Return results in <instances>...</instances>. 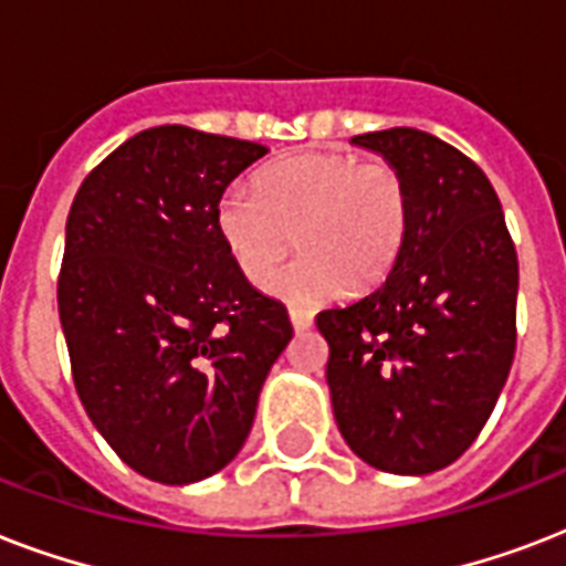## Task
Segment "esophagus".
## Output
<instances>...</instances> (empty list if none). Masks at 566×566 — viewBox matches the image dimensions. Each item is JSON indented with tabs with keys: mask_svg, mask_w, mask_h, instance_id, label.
<instances>
[{
	"mask_svg": "<svg viewBox=\"0 0 566 566\" xmlns=\"http://www.w3.org/2000/svg\"><path fill=\"white\" fill-rule=\"evenodd\" d=\"M291 323L296 332H305V328L314 326V314L305 308H291Z\"/></svg>",
	"mask_w": 566,
	"mask_h": 566,
	"instance_id": "obj_1",
	"label": "esophagus"
}]
</instances>
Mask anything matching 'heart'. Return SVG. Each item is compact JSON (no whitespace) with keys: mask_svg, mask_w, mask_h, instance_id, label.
<instances>
[{"mask_svg":"<svg viewBox=\"0 0 566 566\" xmlns=\"http://www.w3.org/2000/svg\"><path fill=\"white\" fill-rule=\"evenodd\" d=\"M408 222L411 196L399 167L353 153L287 155L258 170L252 190L234 188L217 202V234L249 284L273 279L297 234L303 255L270 291L300 305L385 282Z\"/></svg>","mask_w":566,"mask_h":566,"instance_id":"heart-1","label":"heart"}]
</instances>
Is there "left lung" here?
Wrapping results in <instances>:
<instances>
[{
	"label": "left lung",
	"mask_w": 566,
	"mask_h": 566,
	"mask_svg": "<svg viewBox=\"0 0 566 566\" xmlns=\"http://www.w3.org/2000/svg\"><path fill=\"white\" fill-rule=\"evenodd\" d=\"M405 176L411 222L381 287L319 311L326 378L346 443L396 475L464 455L517 349V249L500 196L455 146L417 128L355 135Z\"/></svg>",
	"instance_id": "8db88e82"
}]
</instances>
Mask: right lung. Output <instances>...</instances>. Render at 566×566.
Here are the masks:
<instances>
[{
	"mask_svg": "<svg viewBox=\"0 0 566 566\" xmlns=\"http://www.w3.org/2000/svg\"><path fill=\"white\" fill-rule=\"evenodd\" d=\"M266 146L146 128L87 172L57 275L73 381L111 449L146 479L190 484L238 455L293 326L217 234L226 188Z\"/></svg>",
	"mask_w": 566,
	"mask_h": 566,
	"instance_id": "1",
	"label": "right lung"
}]
</instances>
